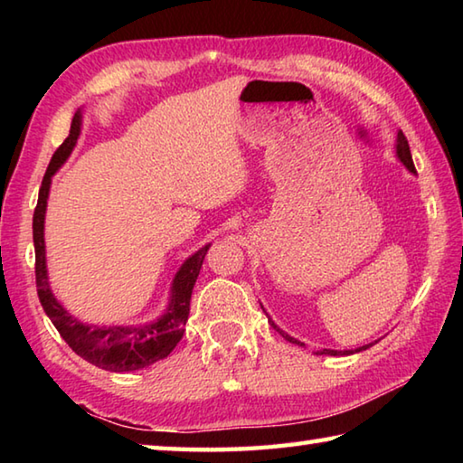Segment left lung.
<instances>
[{"label": "left lung", "mask_w": 463, "mask_h": 463, "mask_svg": "<svg viewBox=\"0 0 463 463\" xmlns=\"http://www.w3.org/2000/svg\"><path fill=\"white\" fill-rule=\"evenodd\" d=\"M394 148H396V156H398V161H401L402 165L411 171V174H417V169H414V163H412L411 148H409V140H406V137L402 135V130H398V137H396V145H394ZM261 308H263V307H261ZM263 312H265V308H263ZM265 315H268V312H265ZM268 320H269V325H271L273 331H278L281 336H284L286 341L298 345V347H307V345H304L302 341H298V339H294V336H289L286 331H281V328H279V326H278L276 323H273V320L269 318V315H268ZM372 345H373V343H367V345H364V347H357V349H343V351H336V349H320V351H315V355H333V357L354 355V354H359V351L370 349Z\"/></svg>", "instance_id": "1"}]
</instances>
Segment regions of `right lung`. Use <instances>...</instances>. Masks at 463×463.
I'll return each instance as SVG.
<instances>
[{"mask_svg":"<svg viewBox=\"0 0 463 463\" xmlns=\"http://www.w3.org/2000/svg\"><path fill=\"white\" fill-rule=\"evenodd\" d=\"M83 108H80L73 116L71 130L57 151L46 169L41 192H38V203L33 218V237H34V253H36V289L38 300H41L46 317L61 333L65 343L77 355L83 357L91 365L101 367L106 372H135L143 367L153 365L159 359H165L175 345L182 341L187 317H190V300L195 279L200 276L203 257H206L210 242L187 257L177 269L169 289L167 308L161 317L145 325H128V326H99L85 325L75 318L62 304L54 298L49 271H46V245H44V216L46 202L52 184V175L61 169L62 163L69 159L81 135Z\"/></svg>","mask_w":463,"mask_h":463,"instance_id":"obj_1","label":"right lung"}]
</instances>
